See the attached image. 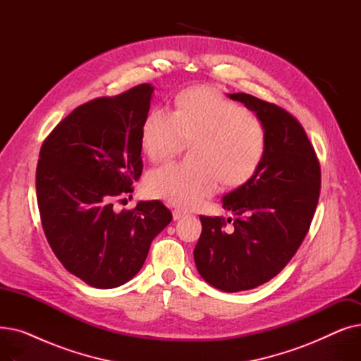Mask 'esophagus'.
Returning <instances> with one entry per match:
<instances>
[{"mask_svg":"<svg viewBox=\"0 0 361 361\" xmlns=\"http://www.w3.org/2000/svg\"><path fill=\"white\" fill-rule=\"evenodd\" d=\"M187 214L184 211H180V209H174L173 211V218L177 221V219H181L183 216H185Z\"/></svg>","mask_w":361,"mask_h":361,"instance_id":"esophagus-1","label":"esophagus"}]
</instances>
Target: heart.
<instances>
[{"label":"heart","mask_w":361,"mask_h":361,"mask_svg":"<svg viewBox=\"0 0 361 361\" xmlns=\"http://www.w3.org/2000/svg\"><path fill=\"white\" fill-rule=\"evenodd\" d=\"M185 140L193 142L192 162H166L146 177L150 196L181 207L214 195L219 180L228 187L252 180L268 149L267 128L255 114L203 86L181 92L176 109L154 108L142 126V147L152 161L173 157Z\"/></svg>","instance_id":"obj_1"}]
</instances>
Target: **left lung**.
<instances>
[{
    "instance_id": "left-lung-1",
    "label": "left lung",
    "mask_w": 361,
    "mask_h": 361,
    "mask_svg": "<svg viewBox=\"0 0 361 361\" xmlns=\"http://www.w3.org/2000/svg\"><path fill=\"white\" fill-rule=\"evenodd\" d=\"M230 98L256 112L268 149L255 177L222 197L234 221L200 215L195 262L206 282L237 293L276 276L298 250L319 202L320 164L305 128L287 109L249 93Z\"/></svg>"
}]
</instances>
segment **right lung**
Wrapping results in <instances>:
<instances>
[{
	"label": "right lung",
	"mask_w": 361,
	"mask_h": 361,
	"mask_svg": "<svg viewBox=\"0 0 361 361\" xmlns=\"http://www.w3.org/2000/svg\"><path fill=\"white\" fill-rule=\"evenodd\" d=\"M152 92L143 83L92 99L41 146L36 197L44 233L63 267L94 288H116L135 276L152 240L173 219L159 200L114 211L142 176L140 135Z\"/></svg>",
	"instance_id": "obj_1"
}]
</instances>
